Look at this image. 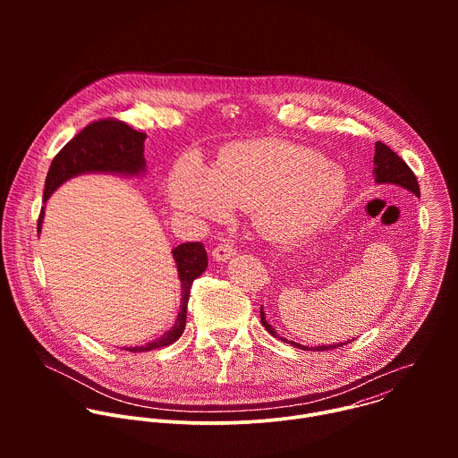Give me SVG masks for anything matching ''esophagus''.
<instances>
[{"instance_id": "esophagus-1", "label": "esophagus", "mask_w": 458, "mask_h": 458, "mask_svg": "<svg viewBox=\"0 0 458 458\" xmlns=\"http://www.w3.org/2000/svg\"><path fill=\"white\" fill-rule=\"evenodd\" d=\"M235 253H237V250L228 242H221L212 250V257H214V260H217V263H225V260L232 259Z\"/></svg>"}]
</instances>
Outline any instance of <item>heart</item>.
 <instances>
[{
    "label": "heart",
    "mask_w": 458,
    "mask_h": 458,
    "mask_svg": "<svg viewBox=\"0 0 458 458\" xmlns=\"http://www.w3.org/2000/svg\"><path fill=\"white\" fill-rule=\"evenodd\" d=\"M344 172L301 145L259 140L228 147L216 168L182 157L172 170L168 195L184 214L225 219L232 208L253 210L259 232L290 242L318 228L343 203Z\"/></svg>",
    "instance_id": "heart-1"
}]
</instances>
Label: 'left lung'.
Segmentation results:
<instances>
[{"instance_id": "left-lung-1", "label": "left lung", "mask_w": 458, "mask_h": 458, "mask_svg": "<svg viewBox=\"0 0 458 458\" xmlns=\"http://www.w3.org/2000/svg\"><path fill=\"white\" fill-rule=\"evenodd\" d=\"M373 175H375V182L377 184H395V186H401L411 193H415L417 198H420V188H419V182H417V177L415 174L411 172V168L394 152L391 148H387L384 143H378L375 145V156H373ZM260 322H263V326L267 328L268 334H272L276 339H281L283 343H288L295 348H301V350H313V352H326V350H334V348H339V346H344L348 344L350 341H344V343H337V344H322V346H315V348H310V346H302L299 343H293V341H288L284 337H281L276 328H272V324H268L267 320V315H265V310L263 306H260ZM355 341V339H352Z\"/></svg>"}]
</instances>
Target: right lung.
<instances>
[{
    "mask_svg": "<svg viewBox=\"0 0 458 458\" xmlns=\"http://www.w3.org/2000/svg\"><path fill=\"white\" fill-rule=\"evenodd\" d=\"M145 140L147 134L130 128L123 121L101 119L85 126L81 132L64 145L59 154L52 159L45 179L43 203L50 195L69 179L83 174H114L126 177H140L147 174L145 161ZM45 217V207L38 219V233L41 232ZM177 277L181 281V310L175 324L159 339L145 346H130L126 352H150L165 348L175 343L186 324V306L190 299L191 283L198 279L208 267V255L203 242H182L172 250Z\"/></svg>",
    "mask_w": 458,
    "mask_h": 458,
    "instance_id": "1",
    "label": "right lung"
}]
</instances>
